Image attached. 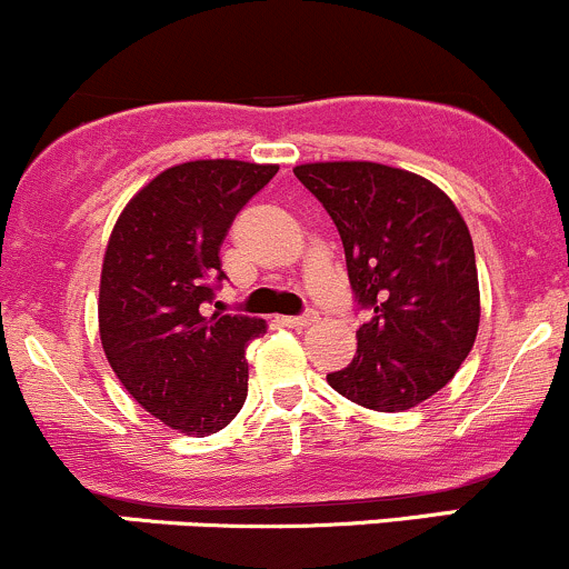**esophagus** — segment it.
<instances>
[{"mask_svg": "<svg viewBox=\"0 0 569 569\" xmlns=\"http://www.w3.org/2000/svg\"><path fill=\"white\" fill-rule=\"evenodd\" d=\"M315 322H317V311H307V315H298V317H282V326L296 328V331H303V328L315 326Z\"/></svg>", "mask_w": 569, "mask_h": 569, "instance_id": "34e87169", "label": "esophagus"}]
</instances>
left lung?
Masks as SVG:
<instances>
[{
  "label": "left lung",
  "mask_w": 569,
  "mask_h": 569,
  "mask_svg": "<svg viewBox=\"0 0 569 569\" xmlns=\"http://www.w3.org/2000/svg\"><path fill=\"white\" fill-rule=\"evenodd\" d=\"M292 173L331 213L347 277L369 320L358 356L328 375L336 393L405 412L453 380L480 326L475 247L453 200L380 162H309Z\"/></svg>",
  "instance_id": "left-lung-1"
}]
</instances>
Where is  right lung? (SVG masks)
Wrapping results in <instances>:
<instances>
[{"mask_svg": "<svg viewBox=\"0 0 569 569\" xmlns=\"http://www.w3.org/2000/svg\"><path fill=\"white\" fill-rule=\"evenodd\" d=\"M277 164L194 160L162 170L113 224L100 277V341L127 393L181 433H217L247 401V345L266 322L206 315L219 247Z\"/></svg>", "mask_w": 569, "mask_h": 569, "instance_id": "1", "label": "right lung"}]
</instances>
